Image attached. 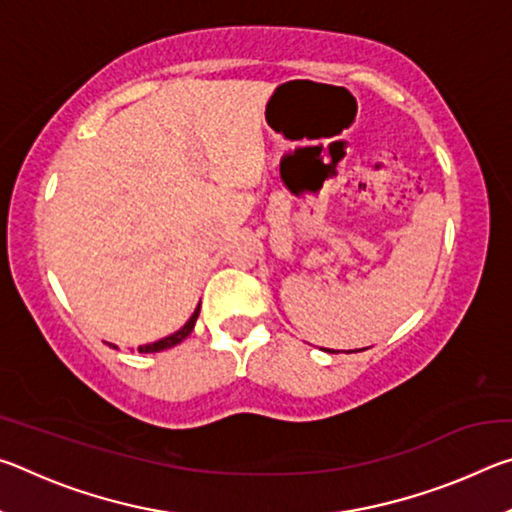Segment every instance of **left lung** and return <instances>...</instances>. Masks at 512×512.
I'll return each mask as SVG.
<instances>
[{"mask_svg": "<svg viewBox=\"0 0 512 512\" xmlns=\"http://www.w3.org/2000/svg\"><path fill=\"white\" fill-rule=\"evenodd\" d=\"M325 352H334V350H325Z\"/></svg>", "mask_w": 512, "mask_h": 512, "instance_id": "obj_1", "label": "left lung"}]
</instances>
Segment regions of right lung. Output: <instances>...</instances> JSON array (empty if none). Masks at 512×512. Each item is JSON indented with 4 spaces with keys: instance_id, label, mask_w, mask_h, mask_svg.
<instances>
[{
    "instance_id": "obj_1",
    "label": "right lung",
    "mask_w": 512,
    "mask_h": 512,
    "mask_svg": "<svg viewBox=\"0 0 512 512\" xmlns=\"http://www.w3.org/2000/svg\"><path fill=\"white\" fill-rule=\"evenodd\" d=\"M198 314H201V302H198V307L194 309V314L189 316V320L187 323L178 329V332H173V334H169V336H164V339H160V341H155V343H149V345H140V348H137V352H162V350H167V348H173V345H178V343H183L189 334H192V329H194V325H196V320H198ZM110 348H117V345H112V343H108Z\"/></svg>"
}]
</instances>
